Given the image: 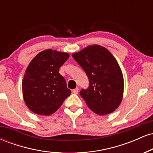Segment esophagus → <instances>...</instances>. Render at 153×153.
I'll list each match as a JSON object with an SVG mask.
<instances>
[{"mask_svg":"<svg viewBox=\"0 0 153 153\" xmlns=\"http://www.w3.org/2000/svg\"><path fill=\"white\" fill-rule=\"evenodd\" d=\"M78 91H79L78 88H76L73 89V94H78Z\"/></svg>","mask_w":153,"mask_h":153,"instance_id":"esophagus-1","label":"esophagus"}]
</instances>
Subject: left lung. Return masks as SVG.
<instances>
[{
	"instance_id": "8db88e82",
	"label": "left lung",
	"mask_w": 153,
	"mask_h": 153,
	"mask_svg": "<svg viewBox=\"0 0 153 153\" xmlns=\"http://www.w3.org/2000/svg\"><path fill=\"white\" fill-rule=\"evenodd\" d=\"M88 78L80 95L91 111L106 115L117 108L123 97L124 78L118 62L105 47L94 45L72 54Z\"/></svg>"
}]
</instances>
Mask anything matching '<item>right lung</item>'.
<instances>
[{"mask_svg":"<svg viewBox=\"0 0 153 153\" xmlns=\"http://www.w3.org/2000/svg\"><path fill=\"white\" fill-rule=\"evenodd\" d=\"M69 54L47 50L39 53L26 68L22 80L24 99L31 111L50 115L61 106L71 94L59 68Z\"/></svg>","mask_w":153,"mask_h":153,"instance_id":"obj_1","label":"right lung"}]
</instances>
